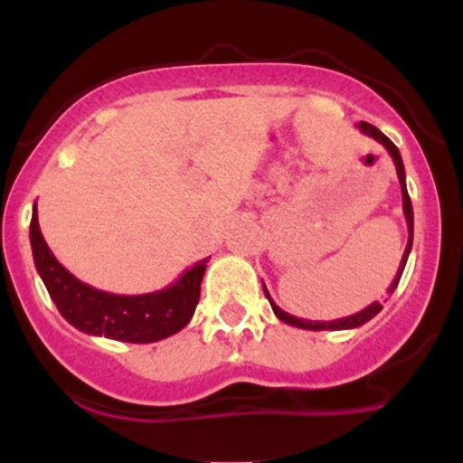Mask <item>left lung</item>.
I'll return each mask as SVG.
<instances>
[{"label":"left lung","mask_w":463,"mask_h":463,"mask_svg":"<svg viewBox=\"0 0 463 463\" xmlns=\"http://www.w3.org/2000/svg\"><path fill=\"white\" fill-rule=\"evenodd\" d=\"M357 128L364 132L365 137H372L374 141H379L381 146L385 147L387 152H390L392 161L396 165V174H398V180H401V191H402V213H405V220H407V228H409V239H407V248H405V254H402L401 259V265H398V272H396V279L392 280L390 285V294H394V289L398 287V280H401L402 276V269H405L407 265V259H409V252H411V243H413V209H411V200H409V194H407V183H405V165H402V158H401V152H398V147L392 143L387 137L381 132L376 126L368 124V121H359ZM263 291H265V298L269 300V305H272V311L276 313V317H279L280 322L289 324V326H298V328H307V331H346V328H357L361 324H365L372 317L376 316L383 307L379 305V302H372L370 307H365V309H361L359 313H354V316H348V317H339V320H333V322H313V320H302V317H296V316H289V313H285L280 309L279 305L272 300V296H269V291L265 289L263 285Z\"/></svg>","instance_id":"1"}]
</instances>
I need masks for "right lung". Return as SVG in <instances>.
<instances>
[{"mask_svg":"<svg viewBox=\"0 0 463 463\" xmlns=\"http://www.w3.org/2000/svg\"><path fill=\"white\" fill-rule=\"evenodd\" d=\"M30 243L36 272L43 279L61 316L78 331L128 344L158 342L187 326L198 307L202 276L211 259L191 265L176 283L165 289L119 296L82 283L56 261L41 235L36 204L32 209Z\"/></svg>","mask_w":463,"mask_h":463,"instance_id":"1","label":"right lung"}]
</instances>
